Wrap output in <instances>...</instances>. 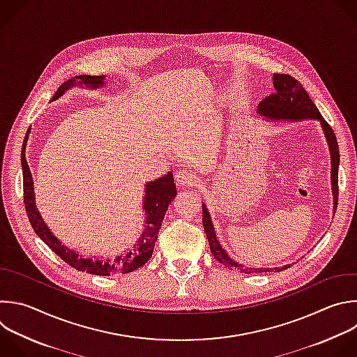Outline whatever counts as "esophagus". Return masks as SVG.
<instances>
[{
    "label": "esophagus",
    "mask_w": 357,
    "mask_h": 357,
    "mask_svg": "<svg viewBox=\"0 0 357 357\" xmlns=\"http://www.w3.org/2000/svg\"><path fill=\"white\" fill-rule=\"evenodd\" d=\"M175 181L178 185L182 186H193L195 183H197V176L189 169H179L175 174Z\"/></svg>",
    "instance_id": "esophagus-1"
}]
</instances>
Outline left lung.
Listing matches in <instances>:
<instances>
[{
    "label": "left lung",
    "mask_w": 357,
    "mask_h": 357,
    "mask_svg": "<svg viewBox=\"0 0 357 357\" xmlns=\"http://www.w3.org/2000/svg\"><path fill=\"white\" fill-rule=\"evenodd\" d=\"M273 86L275 93H271L259 103V113L271 117V119H290V121H301V119H318L321 122V126L324 129L325 137L329 144L331 150V158H332V190L335 197V210L337 204V196H339V186H337V168H339V147L336 142V136L332 130V128L328 125V122L322 117L319 110L317 109L315 103L311 100L307 91L303 88L300 81H297L294 77L289 74H275L273 77ZM203 208V227L207 235V241L210 245V251L213 257L222 265L241 271L245 273H262V272H271L276 271L280 272L283 269H287L289 266L283 268H275V269H254V268H245L240 265L238 262H234L225 251L221 248L220 243L215 238V232L210 220V215L207 213V208L204 204H202Z\"/></svg>",
    "instance_id": "8db88e82"
}]
</instances>
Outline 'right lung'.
I'll return each mask as SVG.
<instances>
[{"label":"right lung","mask_w":357,"mask_h":357,"mask_svg":"<svg viewBox=\"0 0 357 357\" xmlns=\"http://www.w3.org/2000/svg\"><path fill=\"white\" fill-rule=\"evenodd\" d=\"M79 84V85H88L91 88L102 86L103 85V77L102 75H77L74 78L67 79L63 82L59 89L56 91L53 100L61 96L70 86ZM29 130L25 137L21 162H22V174H24V203L26 208L28 218L31 221L32 228L35 232L40 236L42 241L57 255L60 257L66 264H68L71 268L88 272L91 275H99V276H109L112 273H130L139 268H142L153 255L155 241L158 238V229L162 224L164 215L167 213V208L169 203L176 196V186L174 183V176L169 172L168 175L162 176L161 179H157L154 182H150L146 185V197H144V210H146V228L142 235L139 243L129 251L123 252L116 258L107 259L105 262L93 261V259H85L82 257H78L74 251L64 247L56 236L50 232L45 221L42 220L36 204H35V193H33V181L32 175L25 158V146L28 140Z\"/></svg>","instance_id":"obj_1"}]
</instances>
